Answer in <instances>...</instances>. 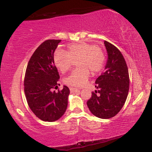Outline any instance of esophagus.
Returning a JSON list of instances; mask_svg holds the SVG:
<instances>
[{"label":"esophagus","mask_w":152,"mask_h":152,"mask_svg":"<svg viewBox=\"0 0 152 152\" xmlns=\"http://www.w3.org/2000/svg\"><path fill=\"white\" fill-rule=\"evenodd\" d=\"M79 91V89H78V88H73V87H70V91L71 92V93L76 92V91Z\"/></svg>","instance_id":"esophagus-1"}]
</instances>
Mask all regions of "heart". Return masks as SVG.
I'll use <instances>...</instances> for the list:
<instances>
[{
  "label": "heart",
  "mask_w": 152,
  "mask_h": 152,
  "mask_svg": "<svg viewBox=\"0 0 152 152\" xmlns=\"http://www.w3.org/2000/svg\"><path fill=\"white\" fill-rule=\"evenodd\" d=\"M79 67L71 72L64 79V83L70 86L81 87L86 84L90 71L96 74L102 70L105 64V56L98 46L86 42L71 43L67 46V53L56 50L53 55V62L61 73L71 69L74 61Z\"/></svg>",
  "instance_id": "heart-1"
}]
</instances>
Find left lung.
<instances>
[{
	"label": "left lung",
	"instance_id": "1",
	"mask_svg": "<svg viewBox=\"0 0 152 152\" xmlns=\"http://www.w3.org/2000/svg\"><path fill=\"white\" fill-rule=\"evenodd\" d=\"M108 58L105 71L96 80L97 91L92 92L87 106L94 116L101 118L114 117L126 102L129 88L126 63L120 50L104 41Z\"/></svg>",
	"mask_w": 152,
	"mask_h": 152
}]
</instances>
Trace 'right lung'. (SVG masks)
I'll list each match as a JSON object with an SVG mask.
<instances>
[{
    "label": "right lung",
    "instance_id": "1",
    "mask_svg": "<svg viewBox=\"0 0 152 152\" xmlns=\"http://www.w3.org/2000/svg\"><path fill=\"white\" fill-rule=\"evenodd\" d=\"M61 40H47L31 57L24 78V91L34 114L43 121L59 119L66 112L70 90L64 86L56 92L60 78L53 62V54Z\"/></svg>",
    "mask_w": 152,
    "mask_h": 152
}]
</instances>
